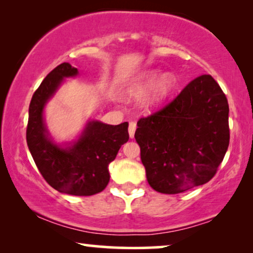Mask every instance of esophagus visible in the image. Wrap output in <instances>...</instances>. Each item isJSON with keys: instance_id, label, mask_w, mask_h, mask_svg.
I'll return each instance as SVG.
<instances>
[{"instance_id": "esophagus-1", "label": "esophagus", "mask_w": 253, "mask_h": 253, "mask_svg": "<svg viewBox=\"0 0 253 253\" xmlns=\"http://www.w3.org/2000/svg\"><path fill=\"white\" fill-rule=\"evenodd\" d=\"M136 129H137V123L133 122V121H131V122L129 123V136H130V138L134 137V132H136Z\"/></svg>"}]
</instances>
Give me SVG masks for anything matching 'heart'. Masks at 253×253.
Returning <instances> with one entry per match:
<instances>
[{
    "label": "heart",
    "mask_w": 253,
    "mask_h": 253,
    "mask_svg": "<svg viewBox=\"0 0 253 253\" xmlns=\"http://www.w3.org/2000/svg\"><path fill=\"white\" fill-rule=\"evenodd\" d=\"M159 77V71L151 70L141 74L131 85L127 87L126 94L130 98L139 99L146 94L150 91L151 93L145 100V105L148 108L152 107H157L160 105L162 101L169 95V93L172 91L175 87L176 78L174 75L171 74H165L162 75L160 78Z\"/></svg>",
    "instance_id": "obj_1"
}]
</instances>
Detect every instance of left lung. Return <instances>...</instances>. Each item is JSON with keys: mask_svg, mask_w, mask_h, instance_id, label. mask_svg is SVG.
<instances>
[{"mask_svg": "<svg viewBox=\"0 0 253 253\" xmlns=\"http://www.w3.org/2000/svg\"><path fill=\"white\" fill-rule=\"evenodd\" d=\"M228 114L226 94L212 76L203 75L141 117L134 138L148 184L175 195L211 181L229 146Z\"/></svg>", "mask_w": 253, "mask_h": 253, "instance_id": "left-lung-1", "label": "left lung"}]
</instances>
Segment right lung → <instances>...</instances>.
<instances>
[{"label": "right lung", "mask_w": 253, "mask_h": 253, "mask_svg": "<svg viewBox=\"0 0 253 253\" xmlns=\"http://www.w3.org/2000/svg\"><path fill=\"white\" fill-rule=\"evenodd\" d=\"M77 74V68L64 62L46 76L31 100L26 141L40 174L51 188L67 195L92 196L108 184V166L129 140V124L109 126L92 121L71 146L54 144L43 122V107L63 78Z\"/></svg>", "instance_id": "right-lung-1"}]
</instances>
